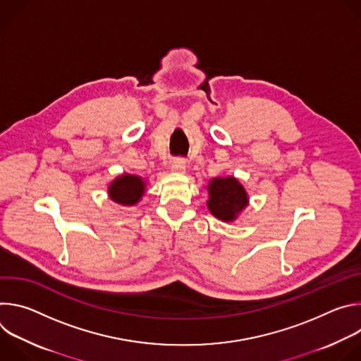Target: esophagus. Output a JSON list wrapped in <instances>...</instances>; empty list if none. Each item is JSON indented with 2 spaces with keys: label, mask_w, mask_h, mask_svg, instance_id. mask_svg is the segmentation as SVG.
I'll list each match as a JSON object with an SVG mask.
<instances>
[{
  "label": "esophagus",
  "mask_w": 361,
  "mask_h": 361,
  "mask_svg": "<svg viewBox=\"0 0 361 361\" xmlns=\"http://www.w3.org/2000/svg\"><path fill=\"white\" fill-rule=\"evenodd\" d=\"M171 171L177 174H184L185 173V161L183 159H176L171 164Z\"/></svg>",
  "instance_id": "34e87169"
}]
</instances>
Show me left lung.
<instances>
[{
    "mask_svg": "<svg viewBox=\"0 0 361 361\" xmlns=\"http://www.w3.org/2000/svg\"><path fill=\"white\" fill-rule=\"evenodd\" d=\"M207 191V207L210 213L224 223L235 221L238 216L248 207V192L233 176L216 177L210 180Z\"/></svg>",
    "mask_w": 361,
    "mask_h": 361,
    "instance_id": "left-lung-1",
    "label": "left lung"
}]
</instances>
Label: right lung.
<instances>
[{
  "label": "right lung",
  "instance_id": "right-lung-1",
  "mask_svg": "<svg viewBox=\"0 0 361 361\" xmlns=\"http://www.w3.org/2000/svg\"><path fill=\"white\" fill-rule=\"evenodd\" d=\"M147 183L134 174L124 173L118 177H116L107 188L110 200L114 202L124 205V207H133V205L138 204L145 192Z\"/></svg>",
  "mask_w": 361,
  "mask_h": 361
}]
</instances>
